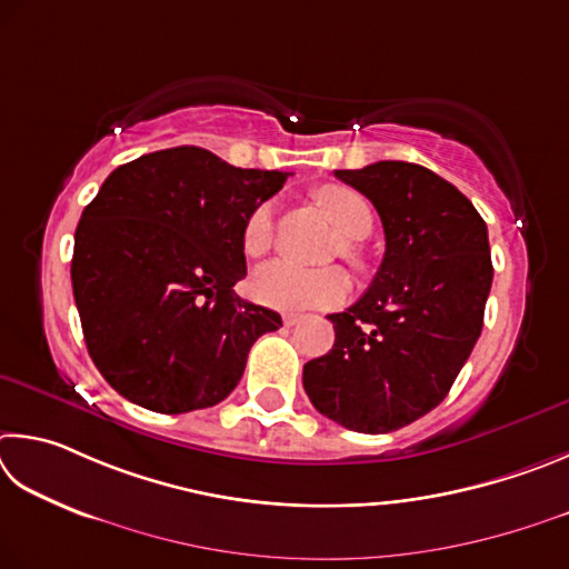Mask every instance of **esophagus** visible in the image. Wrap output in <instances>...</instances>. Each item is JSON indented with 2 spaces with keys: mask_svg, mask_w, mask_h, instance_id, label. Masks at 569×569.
Segmentation results:
<instances>
[{
  "mask_svg": "<svg viewBox=\"0 0 569 569\" xmlns=\"http://www.w3.org/2000/svg\"><path fill=\"white\" fill-rule=\"evenodd\" d=\"M282 320H284V325L287 327H295V325H300L302 322V315H295V312H287L284 317H282Z\"/></svg>",
  "mask_w": 569,
  "mask_h": 569,
  "instance_id": "34e87169",
  "label": "esophagus"
}]
</instances>
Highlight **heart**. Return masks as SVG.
<instances>
[{"instance_id": "b5f03b06", "label": "heart", "mask_w": 569, "mask_h": 569, "mask_svg": "<svg viewBox=\"0 0 569 569\" xmlns=\"http://www.w3.org/2000/svg\"><path fill=\"white\" fill-rule=\"evenodd\" d=\"M325 212L347 239H362L372 229V207L352 187L327 184L317 192ZM274 234V204L262 202L252 209L242 229V247L249 257L264 254ZM345 252L352 254V244H345ZM252 295L257 302L284 312L327 310L347 300L352 290L350 277L340 267L305 269L290 259H274L252 274Z\"/></svg>"}]
</instances>
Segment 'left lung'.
<instances>
[{
	"mask_svg": "<svg viewBox=\"0 0 569 569\" xmlns=\"http://www.w3.org/2000/svg\"><path fill=\"white\" fill-rule=\"evenodd\" d=\"M375 204L385 259L370 290L330 315L332 350L305 365L310 402L347 430L382 435L435 410L482 332L492 287L487 224L427 167L337 169Z\"/></svg>",
	"mask_w": 569,
	"mask_h": 569,
	"instance_id": "left-lung-1",
	"label": "left lung"
}]
</instances>
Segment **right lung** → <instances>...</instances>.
Listing matches in <instances>:
<instances>
[{
  "label": "right lung",
  "instance_id": "1",
  "mask_svg": "<svg viewBox=\"0 0 569 569\" xmlns=\"http://www.w3.org/2000/svg\"><path fill=\"white\" fill-rule=\"evenodd\" d=\"M284 179L172 147L117 167L84 207L74 302L89 357L129 402L162 415L222 402L249 347L282 327L232 287L247 274V217Z\"/></svg>",
  "mask_w": 569,
  "mask_h": 569
}]
</instances>
